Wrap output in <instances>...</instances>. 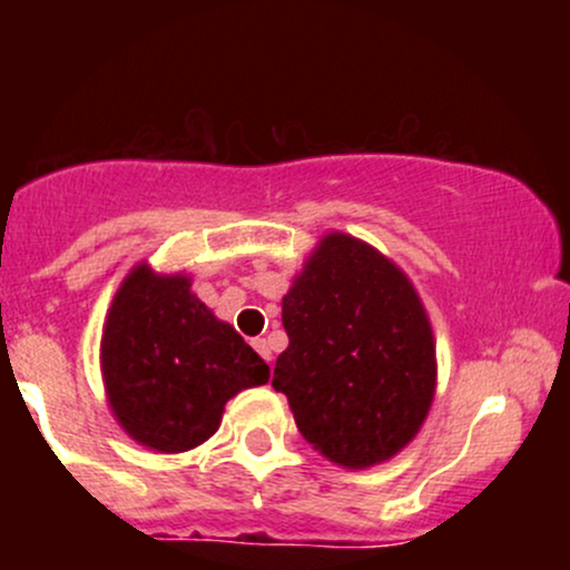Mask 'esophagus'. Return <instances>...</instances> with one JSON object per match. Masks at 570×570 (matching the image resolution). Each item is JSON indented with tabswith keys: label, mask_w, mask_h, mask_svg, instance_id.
Returning <instances> with one entry per match:
<instances>
[{
	"label": "esophagus",
	"mask_w": 570,
	"mask_h": 570,
	"mask_svg": "<svg viewBox=\"0 0 570 570\" xmlns=\"http://www.w3.org/2000/svg\"><path fill=\"white\" fill-rule=\"evenodd\" d=\"M252 345H254V351H257L259 356H263L267 364L273 362V353H271V348H267V340H265V337H257V340H252Z\"/></svg>",
	"instance_id": "esophagus-1"
}]
</instances>
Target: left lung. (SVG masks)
Returning <instances> with one entry per match:
<instances>
[{"label":"left lung","instance_id":"1","mask_svg":"<svg viewBox=\"0 0 570 570\" xmlns=\"http://www.w3.org/2000/svg\"><path fill=\"white\" fill-rule=\"evenodd\" d=\"M273 389L299 434L348 469L389 461L426 421L436 351L415 286L377 248L330 233L281 303Z\"/></svg>","mask_w":570,"mask_h":570}]
</instances>
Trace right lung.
<instances>
[{"label":"right lung","instance_id":"right-lung-1","mask_svg":"<svg viewBox=\"0 0 570 570\" xmlns=\"http://www.w3.org/2000/svg\"><path fill=\"white\" fill-rule=\"evenodd\" d=\"M109 407L128 436L185 453L219 429L227 399L265 385L271 367L189 292V278L136 265L117 289L101 337Z\"/></svg>","mask_w":570,"mask_h":570}]
</instances>
